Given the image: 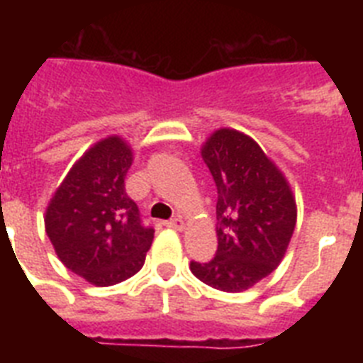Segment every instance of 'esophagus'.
<instances>
[{"instance_id": "obj_1", "label": "esophagus", "mask_w": 363, "mask_h": 363, "mask_svg": "<svg viewBox=\"0 0 363 363\" xmlns=\"http://www.w3.org/2000/svg\"><path fill=\"white\" fill-rule=\"evenodd\" d=\"M167 225L171 227V229H176V230H184L185 229V225H187V223H185V220L184 218H172L171 221H167Z\"/></svg>"}]
</instances>
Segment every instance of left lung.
I'll list each match as a JSON object with an SVG mask.
<instances>
[{
  "label": "left lung",
  "instance_id": "1",
  "mask_svg": "<svg viewBox=\"0 0 363 363\" xmlns=\"http://www.w3.org/2000/svg\"><path fill=\"white\" fill-rule=\"evenodd\" d=\"M201 158L218 189V251L207 264L191 262V271L214 289L242 293L284 259L296 227V200L284 172L245 133L214 130Z\"/></svg>",
  "mask_w": 363,
  "mask_h": 363
}]
</instances>
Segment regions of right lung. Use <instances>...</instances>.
<instances>
[{"mask_svg":"<svg viewBox=\"0 0 363 363\" xmlns=\"http://www.w3.org/2000/svg\"><path fill=\"white\" fill-rule=\"evenodd\" d=\"M134 152L118 134L89 147L45 209V230L62 264L96 287L116 285L143 267L154 229L143 227L125 192Z\"/></svg>","mask_w":363,"mask_h":363,"instance_id":"obj_1","label":"right lung"}]
</instances>
